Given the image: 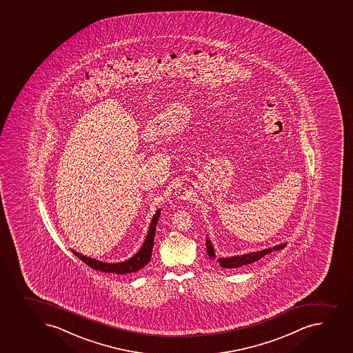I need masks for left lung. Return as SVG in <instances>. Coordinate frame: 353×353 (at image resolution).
I'll list each match as a JSON object with an SVG mask.
<instances>
[{"instance_id": "obj_1", "label": "left lung", "mask_w": 353, "mask_h": 353, "mask_svg": "<svg viewBox=\"0 0 353 353\" xmlns=\"http://www.w3.org/2000/svg\"><path fill=\"white\" fill-rule=\"evenodd\" d=\"M286 244H279L277 246H274V248H265V250H262V251L252 252V253H248V254L236 255V256H231V258H221L219 259V263H220L222 268H238V267H241V265H250V263L258 261L262 256H265V254L272 253V251L283 250ZM206 248L207 253L210 255V258L215 259L213 245H212L208 238L206 239Z\"/></svg>"}]
</instances>
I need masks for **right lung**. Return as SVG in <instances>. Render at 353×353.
I'll list each match as a JSON object with an SVG mask.
<instances>
[{
  "mask_svg": "<svg viewBox=\"0 0 353 353\" xmlns=\"http://www.w3.org/2000/svg\"><path fill=\"white\" fill-rule=\"evenodd\" d=\"M160 214L161 210H157V213L154 214L143 246L140 248L139 251L137 252L136 254L133 255L132 258H130L126 261L119 262V263H108V262L99 261L95 259L81 254V253H78L74 250H72V253L81 259V261L85 262L88 267H91L95 270H100V272H112V274H119V275L138 272L139 269L143 268L150 262V256H152V250H153L154 246L155 230H157V221H159Z\"/></svg>",
  "mask_w": 353,
  "mask_h": 353,
  "instance_id": "1",
  "label": "right lung"
}]
</instances>
